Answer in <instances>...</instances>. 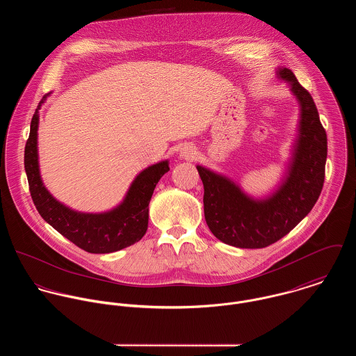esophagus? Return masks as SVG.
<instances>
[{"label": "esophagus", "mask_w": 356, "mask_h": 356, "mask_svg": "<svg viewBox=\"0 0 356 356\" xmlns=\"http://www.w3.org/2000/svg\"><path fill=\"white\" fill-rule=\"evenodd\" d=\"M196 154H197L196 153V148H193L191 145H184L181 148V151H179V156L182 159H185V160H193L196 157Z\"/></svg>", "instance_id": "esophagus-1"}]
</instances>
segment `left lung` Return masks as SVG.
Returning a JSON list of instances; mask_svg holds the SVG:
<instances>
[{
  "instance_id": "1",
  "label": "left lung",
  "mask_w": 356,
  "mask_h": 356,
  "mask_svg": "<svg viewBox=\"0 0 356 356\" xmlns=\"http://www.w3.org/2000/svg\"><path fill=\"white\" fill-rule=\"evenodd\" d=\"M300 104V126L288 177L266 200H254L229 178L202 165L204 216L212 234L237 248H264L286 236L316 203L323 181L327 137L311 95L288 68L277 71Z\"/></svg>"
}]
</instances>
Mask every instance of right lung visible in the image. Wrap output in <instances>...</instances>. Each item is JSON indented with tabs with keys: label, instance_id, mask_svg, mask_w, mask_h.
I'll use <instances>...</instances> for the list:
<instances>
[{
	"label": "right lung",
	"instance_id": "obj_1",
	"mask_svg": "<svg viewBox=\"0 0 356 356\" xmlns=\"http://www.w3.org/2000/svg\"><path fill=\"white\" fill-rule=\"evenodd\" d=\"M42 102L44 100L33 115L30 136L24 148V168L30 193L40 215L61 236L90 254H111L140 241L148 229L153 191L159 179L170 170L168 161H160L140 172L123 203L116 208L102 213L76 212L53 199L40 175L37 130L38 109Z\"/></svg>",
	"mask_w": 356,
	"mask_h": 356
}]
</instances>
